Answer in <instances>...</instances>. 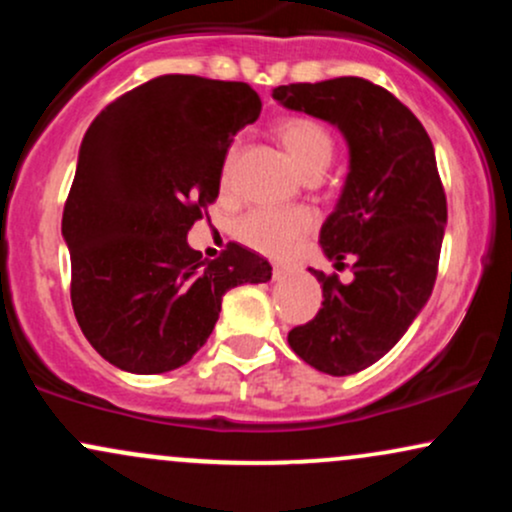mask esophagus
<instances>
[{
  "instance_id": "34e87169",
  "label": "esophagus",
  "mask_w": 512,
  "mask_h": 512,
  "mask_svg": "<svg viewBox=\"0 0 512 512\" xmlns=\"http://www.w3.org/2000/svg\"><path fill=\"white\" fill-rule=\"evenodd\" d=\"M286 272H289V267H286V264H274V279H281Z\"/></svg>"
}]
</instances>
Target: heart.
<instances>
[{
    "instance_id": "heart-1",
    "label": "heart",
    "mask_w": 512,
    "mask_h": 512,
    "mask_svg": "<svg viewBox=\"0 0 512 512\" xmlns=\"http://www.w3.org/2000/svg\"><path fill=\"white\" fill-rule=\"evenodd\" d=\"M276 137L305 173L325 170L332 161L334 139L330 129L313 117H284L276 125ZM233 163H236V149L228 151L223 161V182L231 178ZM313 226L315 216L308 209H257L238 221V238L252 250L281 257L289 255Z\"/></svg>"
}]
</instances>
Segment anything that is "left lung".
<instances>
[{
	"instance_id": "1",
	"label": "left lung",
	"mask_w": 512,
	"mask_h": 512,
	"mask_svg": "<svg viewBox=\"0 0 512 512\" xmlns=\"http://www.w3.org/2000/svg\"><path fill=\"white\" fill-rule=\"evenodd\" d=\"M272 98L330 122L349 146V173L320 245L337 269L354 262V281L310 267L322 308L289 332L308 366L342 378L380 361L431 298L448 223L436 154L407 105L358 76L279 86Z\"/></svg>"
}]
</instances>
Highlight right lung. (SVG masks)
<instances>
[{
    "label": "right lung",
    "mask_w": 512,
    "mask_h": 512,
    "mask_svg": "<svg viewBox=\"0 0 512 512\" xmlns=\"http://www.w3.org/2000/svg\"><path fill=\"white\" fill-rule=\"evenodd\" d=\"M240 81L166 74L120 96L86 129L62 214L72 305L93 349L137 375L185 366L221 298L267 284L272 264L238 243L202 260L192 223L219 197L233 137L260 117Z\"/></svg>",
    "instance_id": "add662e5"
}]
</instances>
